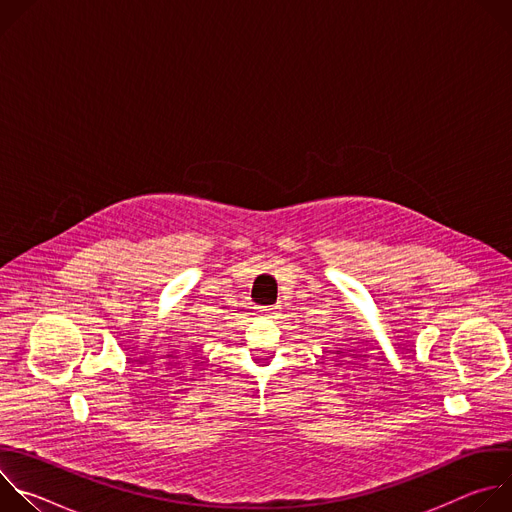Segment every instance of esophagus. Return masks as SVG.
I'll return each mask as SVG.
<instances>
[{
  "instance_id": "1",
  "label": "esophagus",
  "mask_w": 512,
  "mask_h": 512,
  "mask_svg": "<svg viewBox=\"0 0 512 512\" xmlns=\"http://www.w3.org/2000/svg\"><path fill=\"white\" fill-rule=\"evenodd\" d=\"M259 312H261V314H265V316H273V314L277 312V306H267V308H261Z\"/></svg>"
}]
</instances>
